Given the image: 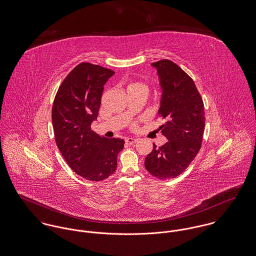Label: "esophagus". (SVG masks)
I'll list each match as a JSON object with an SVG mask.
<instances>
[{
	"label": "esophagus",
	"mask_w": 256,
	"mask_h": 256,
	"mask_svg": "<svg viewBox=\"0 0 256 256\" xmlns=\"http://www.w3.org/2000/svg\"><path fill=\"white\" fill-rule=\"evenodd\" d=\"M136 141H137V139L134 138V137H128V138H126V142L128 144H134V143H136Z\"/></svg>",
	"instance_id": "1"
}]
</instances>
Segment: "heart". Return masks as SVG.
I'll list each match as a JSON object with an SVG mask.
<instances>
[{
    "mask_svg": "<svg viewBox=\"0 0 256 256\" xmlns=\"http://www.w3.org/2000/svg\"><path fill=\"white\" fill-rule=\"evenodd\" d=\"M130 89H140V90H143L144 92H148L147 85L142 83V82H134V83L130 84L128 90H130ZM130 126H132V128H136V126H137V122H132L130 124Z\"/></svg>",
    "mask_w": 256,
    "mask_h": 256,
    "instance_id": "b5f03b06",
    "label": "heart"
}]
</instances>
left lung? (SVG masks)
I'll use <instances>...</instances> for the list:
<instances>
[{"label":"left lung","instance_id":"obj_1","mask_svg":"<svg viewBox=\"0 0 256 256\" xmlns=\"http://www.w3.org/2000/svg\"><path fill=\"white\" fill-rule=\"evenodd\" d=\"M158 70L162 89L158 115L166 120L160 128L167 138L145 158L147 171L160 180L182 174L201 148L205 130L203 100L194 80L170 60L152 64Z\"/></svg>","mask_w":256,"mask_h":256}]
</instances>
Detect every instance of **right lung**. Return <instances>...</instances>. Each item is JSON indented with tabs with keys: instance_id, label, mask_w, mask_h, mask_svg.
I'll use <instances>...</instances> for the list:
<instances>
[{
	"instance_id": "add662e5",
	"label": "right lung",
	"mask_w": 256,
	"mask_h": 256,
	"mask_svg": "<svg viewBox=\"0 0 256 256\" xmlns=\"http://www.w3.org/2000/svg\"><path fill=\"white\" fill-rule=\"evenodd\" d=\"M115 72L80 62L60 83L52 107L56 144L68 166L86 180L100 182L117 168L120 138H106L90 128L100 107L104 86Z\"/></svg>"
}]
</instances>
